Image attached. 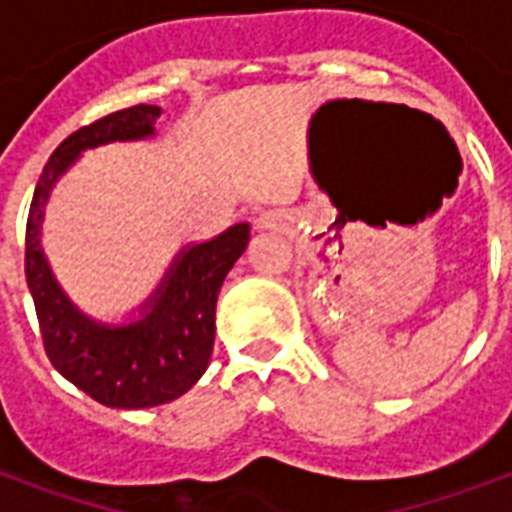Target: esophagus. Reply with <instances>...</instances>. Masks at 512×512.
<instances>
[{"label": "esophagus", "mask_w": 512, "mask_h": 512, "mask_svg": "<svg viewBox=\"0 0 512 512\" xmlns=\"http://www.w3.org/2000/svg\"><path fill=\"white\" fill-rule=\"evenodd\" d=\"M273 220H276V217H273V212H265V215L260 217V225H263V228H271Z\"/></svg>", "instance_id": "esophagus-1"}]
</instances>
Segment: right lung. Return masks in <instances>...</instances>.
I'll use <instances>...</instances> for the list:
<instances>
[{
    "instance_id": "obj_1",
    "label": "right lung",
    "mask_w": 512,
    "mask_h": 512,
    "mask_svg": "<svg viewBox=\"0 0 512 512\" xmlns=\"http://www.w3.org/2000/svg\"><path fill=\"white\" fill-rule=\"evenodd\" d=\"M159 114V106L140 103L71 132L44 164L28 209L26 281L47 358L68 382L114 409L167 404L196 385L215 345L217 292L249 241V225L236 223L212 241L185 247L140 319L122 327L90 319L60 289L39 241L52 185L87 148L151 138Z\"/></svg>"
}]
</instances>
